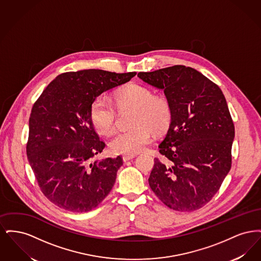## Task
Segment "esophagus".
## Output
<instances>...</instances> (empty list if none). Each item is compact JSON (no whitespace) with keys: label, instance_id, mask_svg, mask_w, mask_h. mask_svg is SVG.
Here are the masks:
<instances>
[{"label":"esophagus","instance_id":"34e87169","mask_svg":"<svg viewBox=\"0 0 261 261\" xmlns=\"http://www.w3.org/2000/svg\"><path fill=\"white\" fill-rule=\"evenodd\" d=\"M135 158V154H133V155H123L122 156V159H123V162H128V161H131V160H133Z\"/></svg>","mask_w":261,"mask_h":261}]
</instances>
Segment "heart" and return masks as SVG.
Here are the masks:
<instances>
[{
  "label": "heart",
  "instance_id": "b5f03b06",
  "mask_svg": "<svg viewBox=\"0 0 261 261\" xmlns=\"http://www.w3.org/2000/svg\"><path fill=\"white\" fill-rule=\"evenodd\" d=\"M116 103L119 108L135 107L137 112L132 122L135 128L116 132L111 138L109 147L113 153L133 155L143 151L151 142L152 134L149 128L160 133L170 122L169 101L164 97L153 96L151 90L143 85L131 84L118 91ZM90 116L98 132L110 133L116 118L113 102L107 96H99L91 106Z\"/></svg>",
  "mask_w": 261,
  "mask_h": 261
}]
</instances>
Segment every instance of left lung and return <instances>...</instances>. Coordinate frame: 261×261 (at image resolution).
Instances as JSON below:
<instances>
[{"instance_id":"8db88e82","label":"left lung","mask_w":261,"mask_h":261,"mask_svg":"<svg viewBox=\"0 0 261 261\" xmlns=\"http://www.w3.org/2000/svg\"><path fill=\"white\" fill-rule=\"evenodd\" d=\"M138 77L162 90L171 108L149 184L174 211H197L217 193L231 169L235 127L222 91L207 77L174 65Z\"/></svg>"}]
</instances>
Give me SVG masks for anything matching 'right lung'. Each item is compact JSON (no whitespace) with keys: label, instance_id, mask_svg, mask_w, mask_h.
Instances as JSON below:
<instances>
[{"label":"right lung","instance_id":"1","mask_svg":"<svg viewBox=\"0 0 261 261\" xmlns=\"http://www.w3.org/2000/svg\"><path fill=\"white\" fill-rule=\"evenodd\" d=\"M135 75L100 69L62 73L34 103L26 153L42 193L59 207L87 212L110 194L123 161L118 155L92 162L106 144L94 129L91 106Z\"/></svg>","mask_w":261,"mask_h":261}]
</instances>
